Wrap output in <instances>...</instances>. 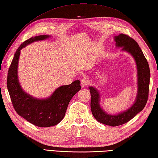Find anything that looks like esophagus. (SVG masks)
Masks as SVG:
<instances>
[{"instance_id":"34e87169","label":"esophagus","mask_w":158,"mask_h":158,"mask_svg":"<svg viewBox=\"0 0 158 158\" xmlns=\"http://www.w3.org/2000/svg\"><path fill=\"white\" fill-rule=\"evenodd\" d=\"M88 84H89V80L87 78H83L81 80V84L82 86H86L88 85Z\"/></svg>"}]
</instances>
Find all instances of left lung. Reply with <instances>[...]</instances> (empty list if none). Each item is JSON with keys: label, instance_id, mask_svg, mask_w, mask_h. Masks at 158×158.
<instances>
[{"label": "left lung", "instance_id": "8db88e82", "mask_svg": "<svg viewBox=\"0 0 158 158\" xmlns=\"http://www.w3.org/2000/svg\"><path fill=\"white\" fill-rule=\"evenodd\" d=\"M114 39L117 47L121 48L122 51L130 53L135 61L137 69V94L135 101L130 108L123 112L113 115L106 113L101 108L98 91L93 86L89 87L91 95L90 108L94 117L99 123L112 127L126 123L143 109L148 98L150 80L148 62L137 42L123 33L114 36Z\"/></svg>", "mask_w": 158, "mask_h": 158}]
</instances>
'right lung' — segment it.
I'll return each instance as SVG.
<instances>
[{
	"label": "right lung",
	"mask_w": 158,
	"mask_h": 158,
	"mask_svg": "<svg viewBox=\"0 0 158 158\" xmlns=\"http://www.w3.org/2000/svg\"><path fill=\"white\" fill-rule=\"evenodd\" d=\"M49 35H39L24 41L15 52L7 76V88L13 106L18 114L40 127L54 126L62 120L70 100L80 89V80L61 86L49 98L38 99L26 93L19 84L17 68L21 50L34 41L47 40Z\"/></svg>",
	"instance_id": "right-lung-1"
}]
</instances>
